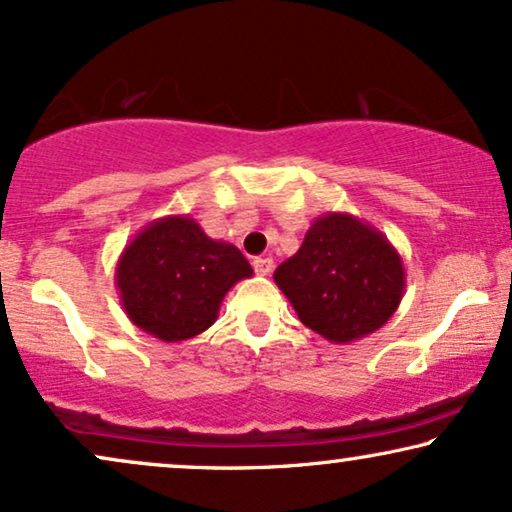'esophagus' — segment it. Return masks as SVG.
<instances>
[{"label":"esophagus","mask_w":512,"mask_h":512,"mask_svg":"<svg viewBox=\"0 0 512 512\" xmlns=\"http://www.w3.org/2000/svg\"><path fill=\"white\" fill-rule=\"evenodd\" d=\"M254 270L256 275H270L272 272V258L270 256H263V258H254Z\"/></svg>","instance_id":"obj_1"}]
</instances>
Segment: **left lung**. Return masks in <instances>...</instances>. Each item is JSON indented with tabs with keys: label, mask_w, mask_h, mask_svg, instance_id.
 <instances>
[{
	"label": "left lung",
	"mask_w": 512,
	"mask_h": 512,
	"mask_svg": "<svg viewBox=\"0 0 512 512\" xmlns=\"http://www.w3.org/2000/svg\"><path fill=\"white\" fill-rule=\"evenodd\" d=\"M272 277L298 320L329 343H350L381 329L407 284L388 237L338 211L315 218L301 249Z\"/></svg>",
	"instance_id": "obj_1"
}]
</instances>
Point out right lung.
<instances>
[{"label":"right lung","instance_id":"right-lung-1","mask_svg":"<svg viewBox=\"0 0 512 512\" xmlns=\"http://www.w3.org/2000/svg\"><path fill=\"white\" fill-rule=\"evenodd\" d=\"M254 275L242 251L211 240L190 216H164L126 244L115 287L126 317L164 343L188 341L216 322L228 291Z\"/></svg>","mask_w":512,"mask_h":512}]
</instances>
